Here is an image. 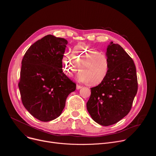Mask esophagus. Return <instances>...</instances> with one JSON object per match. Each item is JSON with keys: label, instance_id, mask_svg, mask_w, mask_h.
<instances>
[{"label": "esophagus", "instance_id": "1", "mask_svg": "<svg viewBox=\"0 0 156 156\" xmlns=\"http://www.w3.org/2000/svg\"><path fill=\"white\" fill-rule=\"evenodd\" d=\"M81 88H82V86H80V85H79V84H77V85H76V90H80V89H81Z\"/></svg>", "mask_w": 156, "mask_h": 156}]
</instances>
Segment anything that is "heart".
Here are the masks:
<instances>
[{"instance_id":"b5f03b06","label":"heart","mask_w":156,"mask_h":156,"mask_svg":"<svg viewBox=\"0 0 156 156\" xmlns=\"http://www.w3.org/2000/svg\"><path fill=\"white\" fill-rule=\"evenodd\" d=\"M72 57L65 54L62 58L63 71L69 77L78 72V79L82 82H90L91 85H98L107 78L110 70V60L103 52L86 44L76 46Z\"/></svg>"}]
</instances>
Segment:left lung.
I'll return each mask as SVG.
<instances>
[{
  "label": "left lung",
  "mask_w": 156,
  "mask_h": 156,
  "mask_svg": "<svg viewBox=\"0 0 156 156\" xmlns=\"http://www.w3.org/2000/svg\"><path fill=\"white\" fill-rule=\"evenodd\" d=\"M106 55L110 70L105 80L91 88L87 110L98 124L109 126L125 117L131 110L138 91L134 62L118 44L110 42Z\"/></svg>",
  "instance_id": "obj_1"
}]
</instances>
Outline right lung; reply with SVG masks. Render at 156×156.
<instances>
[{
	"mask_svg": "<svg viewBox=\"0 0 156 156\" xmlns=\"http://www.w3.org/2000/svg\"><path fill=\"white\" fill-rule=\"evenodd\" d=\"M68 41L49 34L37 41L21 62L18 87L25 108L36 119L58 117L76 84L62 71V58Z\"/></svg>",
	"mask_w": 156,
	"mask_h": 156,
	"instance_id": "right-lung-1",
	"label": "right lung"
}]
</instances>
